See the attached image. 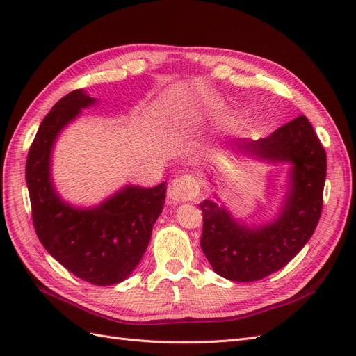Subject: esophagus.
<instances>
[{"label":"esophagus","instance_id":"34e87169","mask_svg":"<svg viewBox=\"0 0 356 356\" xmlns=\"http://www.w3.org/2000/svg\"><path fill=\"white\" fill-rule=\"evenodd\" d=\"M197 195V186L193 178L181 177L169 182L168 197L172 202H186L191 200Z\"/></svg>","mask_w":356,"mask_h":356}]
</instances>
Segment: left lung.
<instances>
[{
	"mask_svg": "<svg viewBox=\"0 0 356 356\" xmlns=\"http://www.w3.org/2000/svg\"><path fill=\"white\" fill-rule=\"evenodd\" d=\"M242 152L268 161L291 163V188L276 221L250 229L212 200H203L200 246L212 268L236 282L277 272L314 234L322 212L327 154L306 115H298L258 141L236 143Z\"/></svg>",
	"mask_w": 356,
	"mask_h": 356,
	"instance_id": "obj_1",
	"label": "left lung"
}]
</instances>
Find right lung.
<instances>
[{
  "mask_svg": "<svg viewBox=\"0 0 356 356\" xmlns=\"http://www.w3.org/2000/svg\"><path fill=\"white\" fill-rule=\"evenodd\" d=\"M93 102L83 90H74L53 105L29 147L25 175L42 246L72 275L105 286L124 281L141 261L163 209L166 182L153 188L127 186L93 209H75L59 199L50 179L53 143Z\"/></svg>",
  "mask_w": 356,
  "mask_h": 356,
  "instance_id": "1",
  "label": "right lung"
}]
</instances>
